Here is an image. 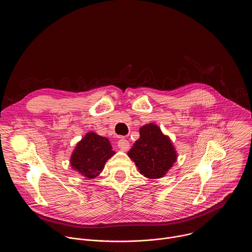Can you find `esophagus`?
<instances>
[{"label":"esophagus","mask_w":252,"mask_h":252,"mask_svg":"<svg viewBox=\"0 0 252 252\" xmlns=\"http://www.w3.org/2000/svg\"><path fill=\"white\" fill-rule=\"evenodd\" d=\"M118 147H119V149H120L121 151L126 152V151H128V149H129V142H128L126 138H121V139L119 140V142H118Z\"/></svg>","instance_id":"esophagus-1"}]
</instances>
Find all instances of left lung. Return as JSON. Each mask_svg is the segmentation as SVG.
Segmentation results:
<instances>
[{"mask_svg":"<svg viewBox=\"0 0 252 252\" xmlns=\"http://www.w3.org/2000/svg\"><path fill=\"white\" fill-rule=\"evenodd\" d=\"M127 156L140 174L152 179L165 176L177 160V152L170 137L154 123L139 128V138L127 152Z\"/></svg>","mask_w":252,"mask_h":252,"instance_id":"1","label":"left lung"}]
</instances>
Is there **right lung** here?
I'll list each match as a JSON object with an SVG mask.
<instances>
[{
    "mask_svg": "<svg viewBox=\"0 0 252 252\" xmlns=\"http://www.w3.org/2000/svg\"><path fill=\"white\" fill-rule=\"evenodd\" d=\"M115 154L109 139L89 131L76 145L69 164L84 179H93L100 174L105 162Z\"/></svg>",
    "mask_w": 252,
    "mask_h": 252,
    "instance_id": "obj_1",
    "label": "right lung"
}]
</instances>
